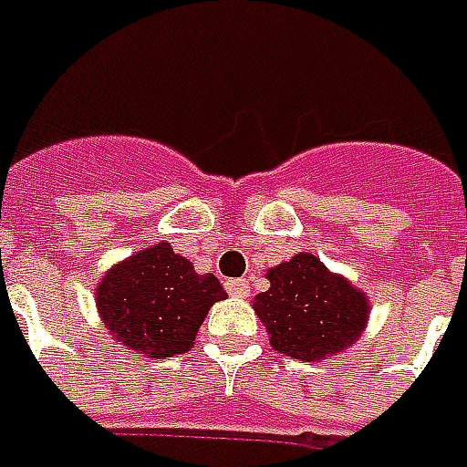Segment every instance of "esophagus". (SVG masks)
Masks as SVG:
<instances>
[{"mask_svg": "<svg viewBox=\"0 0 467 467\" xmlns=\"http://www.w3.org/2000/svg\"><path fill=\"white\" fill-rule=\"evenodd\" d=\"M226 292L231 294V296H239V299H244V296H249V294H251L249 281H246V279H228L226 281Z\"/></svg>", "mask_w": 467, "mask_h": 467, "instance_id": "1", "label": "esophagus"}]
</instances>
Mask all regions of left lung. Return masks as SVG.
I'll list each match as a JSON object with an SVG mask.
<instances>
[{"label": "left lung", "mask_w": 467, "mask_h": 467, "mask_svg": "<svg viewBox=\"0 0 467 467\" xmlns=\"http://www.w3.org/2000/svg\"><path fill=\"white\" fill-rule=\"evenodd\" d=\"M271 286L256 294L254 312L281 355L306 362L345 352L362 337L369 299L314 254H296L266 271Z\"/></svg>", "instance_id": "left-lung-1"}]
</instances>
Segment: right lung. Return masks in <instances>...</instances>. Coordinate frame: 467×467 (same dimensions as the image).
I'll use <instances>...</instances> for the list:
<instances>
[{
    "instance_id": "add662e5",
    "label": "right lung",
    "mask_w": 467,
    "mask_h": 467,
    "mask_svg": "<svg viewBox=\"0 0 467 467\" xmlns=\"http://www.w3.org/2000/svg\"><path fill=\"white\" fill-rule=\"evenodd\" d=\"M226 296L213 274H196L165 241L115 264L95 289L112 337L133 355L153 359L188 352L208 309Z\"/></svg>"
}]
</instances>
